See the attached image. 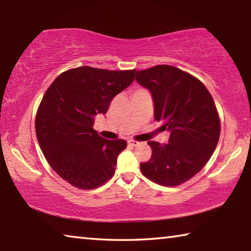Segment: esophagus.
Returning <instances> with one entry per match:
<instances>
[{"label":"esophagus","mask_w":251,"mask_h":251,"mask_svg":"<svg viewBox=\"0 0 251 251\" xmlns=\"http://www.w3.org/2000/svg\"><path fill=\"white\" fill-rule=\"evenodd\" d=\"M128 144H129L130 146H133V147H136V146H138V145H139V143H138V142L133 141V139H129V141H128Z\"/></svg>","instance_id":"esophagus-1"}]
</instances>
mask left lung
Masks as SVG:
<instances>
[{
	"label": "left lung",
	"mask_w": 251,
	"mask_h": 251,
	"mask_svg": "<svg viewBox=\"0 0 251 251\" xmlns=\"http://www.w3.org/2000/svg\"><path fill=\"white\" fill-rule=\"evenodd\" d=\"M135 79L151 94L155 121L171 133L165 145L148 142L152 154L141 171L159 185H180L201 171L218 144L214 100L201 80L174 66L137 71Z\"/></svg>",
	"instance_id": "left-lung-1"
}]
</instances>
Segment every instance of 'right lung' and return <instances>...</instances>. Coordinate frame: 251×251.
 Segmentation results:
<instances>
[{"mask_svg":"<svg viewBox=\"0 0 251 251\" xmlns=\"http://www.w3.org/2000/svg\"><path fill=\"white\" fill-rule=\"evenodd\" d=\"M134 75L135 70L82 66L58 75L46 91L36 114V137L50 166L71 185L94 189L113 177L127 143L100 137L93 126Z\"/></svg>","mask_w":251,"mask_h":251,"instance_id":"add662e5","label":"right lung"}]
</instances>
